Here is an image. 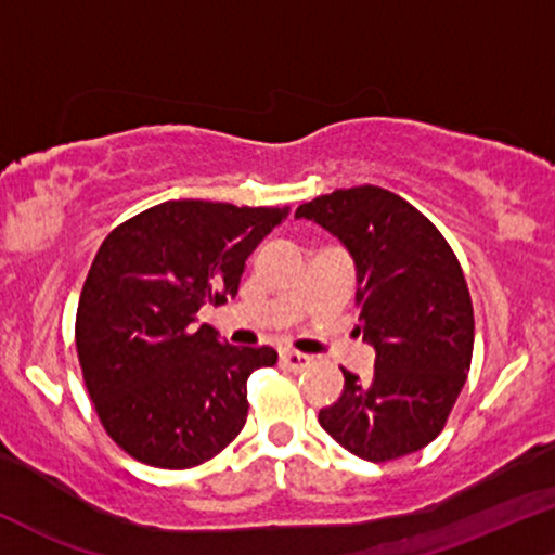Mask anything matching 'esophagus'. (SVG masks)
I'll return each mask as SVG.
<instances>
[{"label":"esophagus","mask_w":555,"mask_h":555,"mask_svg":"<svg viewBox=\"0 0 555 555\" xmlns=\"http://www.w3.org/2000/svg\"><path fill=\"white\" fill-rule=\"evenodd\" d=\"M282 363L292 371H301L312 363V356L299 353V350H282Z\"/></svg>","instance_id":"1"}]
</instances>
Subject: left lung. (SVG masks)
Returning a JSON list of instances; mask_svg holds the SVG:
<instances>
[{
	"mask_svg": "<svg viewBox=\"0 0 555 555\" xmlns=\"http://www.w3.org/2000/svg\"><path fill=\"white\" fill-rule=\"evenodd\" d=\"M294 217L353 256L359 333L376 350L374 376L343 369L322 430L374 464L420 451L446 427L472 369L474 307L459 258L420 209L382 186L335 189Z\"/></svg>",
	"mask_w": 555,
	"mask_h": 555,
	"instance_id": "1",
	"label": "left lung"
}]
</instances>
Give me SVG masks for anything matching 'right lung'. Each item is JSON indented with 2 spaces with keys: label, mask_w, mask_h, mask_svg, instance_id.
<instances>
[{
  "label": "right lung",
  "mask_w": 555,
  "mask_h": 555,
  "mask_svg": "<svg viewBox=\"0 0 555 555\" xmlns=\"http://www.w3.org/2000/svg\"><path fill=\"white\" fill-rule=\"evenodd\" d=\"M289 207L171 199L104 237L76 310V353L100 423L156 468L215 459L248 417V376L276 350L237 348L196 322L235 297L245 258Z\"/></svg>",
  "instance_id": "add662e5"
}]
</instances>
